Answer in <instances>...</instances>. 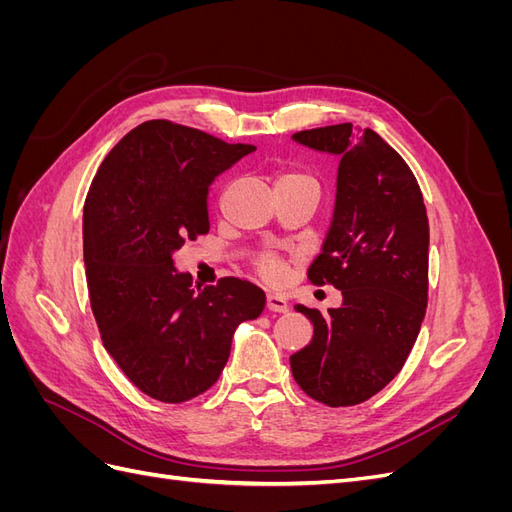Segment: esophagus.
Here are the masks:
<instances>
[{"mask_svg": "<svg viewBox=\"0 0 512 512\" xmlns=\"http://www.w3.org/2000/svg\"><path fill=\"white\" fill-rule=\"evenodd\" d=\"M267 309L269 312H277V314H284L288 312V301L280 294H267Z\"/></svg>", "mask_w": 512, "mask_h": 512, "instance_id": "esophagus-1", "label": "esophagus"}]
</instances>
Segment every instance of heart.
<instances>
[{
    "label": "heart",
    "mask_w": 512,
    "mask_h": 512,
    "mask_svg": "<svg viewBox=\"0 0 512 512\" xmlns=\"http://www.w3.org/2000/svg\"><path fill=\"white\" fill-rule=\"evenodd\" d=\"M294 185H314V188H318L316 179L309 173H305V170H301V168H284L275 175V190L294 188ZM258 267H260V273L269 277V280H277V277H280V273H282L280 262H277L271 256L262 258Z\"/></svg>",
    "instance_id": "heart-1"
}]
</instances>
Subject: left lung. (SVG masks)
<instances>
[{"mask_svg":"<svg viewBox=\"0 0 512 512\" xmlns=\"http://www.w3.org/2000/svg\"><path fill=\"white\" fill-rule=\"evenodd\" d=\"M292 141L339 156L331 228L307 277L342 290V305H297L314 337L290 356L301 389L331 408L356 406L404 367L427 309L429 222L410 166L352 123L303 130Z\"/></svg>","mask_w":512,"mask_h":512,"instance_id":"left-lung-1","label":"left lung"}]
</instances>
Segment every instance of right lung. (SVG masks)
Segmentation results:
<instances>
[{
	"instance_id": "add662e5",
	"label": "right lung",
	"mask_w": 512,
	"mask_h": 512,
	"mask_svg": "<svg viewBox=\"0 0 512 512\" xmlns=\"http://www.w3.org/2000/svg\"><path fill=\"white\" fill-rule=\"evenodd\" d=\"M254 145L164 119L111 149L83 209V256L102 344L145 395L181 404L220 378L232 335L265 309V292L237 277L200 290L173 254L209 232V185Z\"/></svg>"
}]
</instances>
